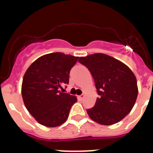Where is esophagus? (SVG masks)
Returning a JSON list of instances; mask_svg holds the SVG:
<instances>
[{
    "mask_svg": "<svg viewBox=\"0 0 153 153\" xmlns=\"http://www.w3.org/2000/svg\"><path fill=\"white\" fill-rule=\"evenodd\" d=\"M78 98H79V100H83V99H84V95H80L78 97Z\"/></svg>",
    "mask_w": 153,
    "mask_h": 153,
    "instance_id": "obj_1",
    "label": "esophagus"
}]
</instances>
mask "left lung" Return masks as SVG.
<instances>
[{
	"label": "left lung",
	"instance_id": "left-lung-1",
	"mask_svg": "<svg viewBox=\"0 0 153 153\" xmlns=\"http://www.w3.org/2000/svg\"><path fill=\"white\" fill-rule=\"evenodd\" d=\"M79 61L91 73L100 97L86 110L101 125L117 123L129 114L138 96L136 76L125 63L105 53L81 56Z\"/></svg>",
	"mask_w": 153,
	"mask_h": 153
}]
</instances>
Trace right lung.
I'll list each match as a JSON object with an SVG mask.
<instances>
[{"label":"right lung","instance_id":"right-lung-1","mask_svg":"<svg viewBox=\"0 0 153 153\" xmlns=\"http://www.w3.org/2000/svg\"><path fill=\"white\" fill-rule=\"evenodd\" d=\"M78 56L56 52L43 55L26 70L21 86L24 103L32 117L47 127L66 122L76 96L60 89L69 83V74Z\"/></svg>","mask_w":153,"mask_h":153}]
</instances>
